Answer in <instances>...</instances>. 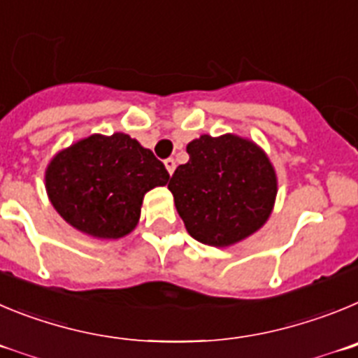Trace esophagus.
Segmentation results:
<instances>
[{
  "instance_id": "1",
  "label": "esophagus",
  "mask_w": 358,
  "mask_h": 358,
  "mask_svg": "<svg viewBox=\"0 0 358 358\" xmlns=\"http://www.w3.org/2000/svg\"><path fill=\"white\" fill-rule=\"evenodd\" d=\"M164 166H166V169H167V173H169V175H173V173H175V167H176L175 159H166V160H164Z\"/></svg>"
}]
</instances>
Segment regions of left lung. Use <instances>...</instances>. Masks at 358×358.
<instances>
[{
  "mask_svg": "<svg viewBox=\"0 0 358 358\" xmlns=\"http://www.w3.org/2000/svg\"><path fill=\"white\" fill-rule=\"evenodd\" d=\"M169 191L187 231L208 246H230L259 230L276 198V175L260 148L237 135L187 144Z\"/></svg>",
  "mask_w": 358,
  "mask_h": 358,
  "instance_id": "8db88e82",
  "label": "left lung"
}]
</instances>
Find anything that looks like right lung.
I'll return each instance as SVG.
<instances>
[{"label": "right lung", "instance_id": "obj_1", "mask_svg": "<svg viewBox=\"0 0 358 358\" xmlns=\"http://www.w3.org/2000/svg\"><path fill=\"white\" fill-rule=\"evenodd\" d=\"M167 180L166 166L130 135H91L53 157L46 191L71 227L119 239L139 221L144 194Z\"/></svg>", "mask_w": 358, "mask_h": 358}]
</instances>
